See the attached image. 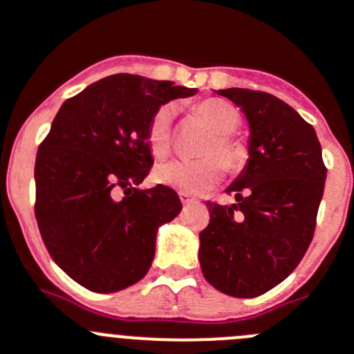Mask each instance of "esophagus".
<instances>
[{
	"mask_svg": "<svg viewBox=\"0 0 354 354\" xmlns=\"http://www.w3.org/2000/svg\"><path fill=\"white\" fill-rule=\"evenodd\" d=\"M179 196H180V202H183V205H189V203L196 202V200H194L193 196H189V194H186V193H180Z\"/></svg>",
	"mask_w": 354,
	"mask_h": 354,
	"instance_id": "esophagus-1",
	"label": "esophagus"
}]
</instances>
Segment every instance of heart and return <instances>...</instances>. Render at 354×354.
Here are the masks:
<instances>
[{
  "instance_id": "1",
  "label": "heart",
  "mask_w": 354,
  "mask_h": 354,
  "mask_svg": "<svg viewBox=\"0 0 354 354\" xmlns=\"http://www.w3.org/2000/svg\"><path fill=\"white\" fill-rule=\"evenodd\" d=\"M193 113L212 137L205 142L196 161H171L156 168V180L186 194H196L221 183L226 170L235 174L248 165L249 151L235 133L241 126V113L232 103L223 100H203L193 106ZM171 105H161L147 126V142L152 156L165 160L171 152Z\"/></svg>"
}]
</instances>
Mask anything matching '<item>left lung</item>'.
<instances>
[{
  "label": "left lung",
  "instance_id": "1",
  "mask_svg": "<svg viewBox=\"0 0 354 354\" xmlns=\"http://www.w3.org/2000/svg\"><path fill=\"white\" fill-rule=\"evenodd\" d=\"M242 109L251 128L249 163L226 193L236 203L207 202L200 232L203 277L221 293H267L302 261L316 230L326 167L313 126L263 91L219 89Z\"/></svg>",
  "mask_w": 354,
  "mask_h": 354
}]
</instances>
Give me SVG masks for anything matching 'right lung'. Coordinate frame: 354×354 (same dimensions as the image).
Returning <instances> with one entry per match:
<instances>
[{
    "mask_svg": "<svg viewBox=\"0 0 354 354\" xmlns=\"http://www.w3.org/2000/svg\"><path fill=\"white\" fill-rule=\"evenodd\" d=\"M194 93L118 73L61 105L37 152L35 217L48 254L80 286L113 293L151 268L158 226L183 203L163 184L135 187L152 167L147 126L161 105Z\"/></svg>",
    "mask_w": 354,
    "mask_h": 354,
    "instance_id": "right-lung-1",
    "label": "right lung"
}]
</instances>
